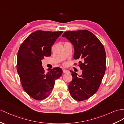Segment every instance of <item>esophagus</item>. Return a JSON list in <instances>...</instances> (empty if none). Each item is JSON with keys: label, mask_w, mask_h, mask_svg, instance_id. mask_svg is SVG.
Wrapping results in <instances>:
<instances>
[{"label": "esophagus", "mask_w": 124, "mask_h": 124, "mask_svg": "<svg viewBox=\"0 0 124 124\" xmlns=\"http://www.w3.org/2000/svg\"><path fill=\"white\" fill-rule=\"evenodd\" d=\"M63 73H69V71L68 70L63 69Z\"/></svg>", "instance_id": "esophagus-1"}]
</instances>
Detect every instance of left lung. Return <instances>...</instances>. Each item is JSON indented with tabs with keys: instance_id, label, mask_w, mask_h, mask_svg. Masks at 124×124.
I'll return each instance as SVG.
<instances>
[{
	"instance_id": "obj_1",
	"label": "left lung",
	"mask_w": 124,
	"mask_h": 124,
	"mask_svg": "<svg viewBox=\"0 0 124 124\" xmlns=\"http://www.w3.org/2000/svg\"><path fill=\"white\" fill-rule=\"evenodd\" d=\"M62 37L73 45L74 58L82 60L78 64L82 70L81 76L70 71L73 78L69 84L70 93L78 101L86 100L97 91L103 78L106 70L105 50L100 40L87 30L66 31Z\"/></svg>"
}]
</instances>
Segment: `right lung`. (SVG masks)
Masks as SVG:
<instances>
[{
    "label": "right lung",
    "instance_id": "right-lung-1",
    "mask_svg": "<svg viewBox=\"0 0 124 124\" xmlns=\"http://www.w3.org/2000/svg\"><path fill=\"white\" fill-rule=\"evenodd\" d=\"M63 31L37 30L30 34L18 52L17 70L24 91L33 99L41 101L49 96L55 80L62 74L56 67L45 73L41 60L51 55V48Z\"/></svg>",
    "mask_w": 124,
    "mask_h": 124
}]
</instances>
